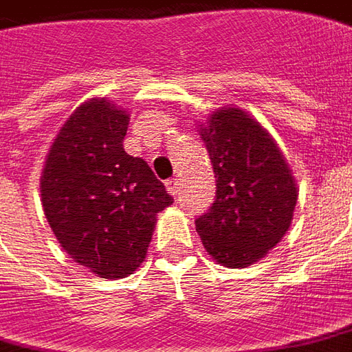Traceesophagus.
<instances>
[{"label":"esophagus","instance_id":"esophagus-1","mask_svg":"<svg viewBox=\"0 0 352 352\" xmlns=\"http://www.w3.org/2000/svg\"><path fill=\"white\" fill-rule=\"evenodd\" d=\"M179 186H182V184H179L178 178L166 179V191H168L170 195H174V197L179 193Z\"/></svg>","mask_w":352,"mask_h":352}]
</instances>
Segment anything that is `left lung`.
Wrapping results in <instances>:
<instances>
[{
	"instance_id": "obj_1",
	"label": "left lung",
	"mask_w": 352,
	"mask_h": 352,
	"mask_svg": "<svg viewBox=\"0 0 352 352\" xmlns=\"http://www.w3.org/2000/svg\"><path fill=\"white\" fill-rule=\"evenodd\" d=\"M201 138L215 174V201L197 232L215 263L245 268L278 245L292 221L298 187L270 133L234 107L215 110Z\"/></svg>"
}]
</instances>
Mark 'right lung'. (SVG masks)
I'll return each mask as SVG.
<instances>
[{"label": "right lung", "mask_w": 352, "mask_h": 352, "mask_svg": "<svg viewBox=\"0 0 352 352\" xmlns=\"http://www.w3.org/2000/svg\"><path fill=\"white\" fill-rule=\"evenodd\" d=\"M127 125L125 110L89 99L54 138L41 176L54 236L74 263L104 279L137 270L155 215L174 202L144 159L123 150Z\"/></svg>", "instance_id": "right-lung-1"}]
</instances>
